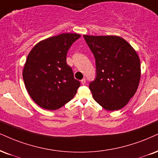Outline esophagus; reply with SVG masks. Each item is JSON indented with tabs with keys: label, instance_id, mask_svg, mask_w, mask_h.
Returning a JSON list of instances; mask_svg holds the SVG:
<instances>
[{
	"label": "esophagus",
	"instance_id": "esophagus-1",
	"mask_svg": "<svg viewBox=\"0 0 158 158\" xmlns=\"http://www.w3.org/2000/svg\"><path fill=\"white\" fill-rule=\"evenodd\" d=\"M85 83V78H83V79L81 80V84H82V85H84Z\"/></svg>",
	"mask_w": 158,
	"mask_h": 158
}]
</instances>
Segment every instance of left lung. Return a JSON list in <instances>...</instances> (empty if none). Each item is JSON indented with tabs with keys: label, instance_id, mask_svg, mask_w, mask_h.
<instances>
[{
	"label": "left lung",
	"instance_id": "left-lung-1",
	"mask_svg": "<svg viewBox=\"0 0 158 158\" xmlns=\"http://www.w3.org/2000/svg\"><path fill=\"white\" fill-rule=\"evenodd\" d=\"M83 37L96 61V79L89 84L93 98L107 110L124 108L139 85V55L120 36L83 35Z\"/></svg>",
	"mask_w": 158,
	"mask_h": 158
}]
</instances>
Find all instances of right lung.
Returning <instances> with one entry per match:
<instances>
[{
	"mask_svg": "<svg viewBox=\"0 0 158 158\" xmlns=\"http://www.w3.org/2000/svg\"><path fill=\"white\" fill-rule=\"evenodd\" d=\"M81 35L61 34L42 40L26 58L23 77L27 91L39 106L55 110L75 97L80 82L67 64L68 50Z\"/></svg>",
	"mask_w": 158,
	"mask_h": 158,
	"instance_id": "1",
	"label": "right lung"
}]
</instances>
